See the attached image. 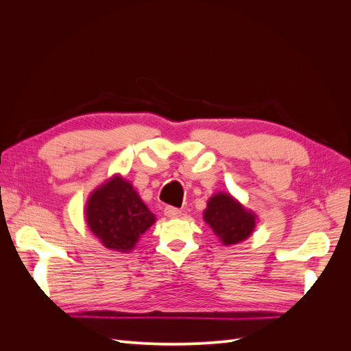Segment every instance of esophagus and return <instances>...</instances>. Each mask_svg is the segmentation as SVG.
Returning <instances> with one entry per match:
<instances>
[{
  "instance_id": "1",
  "label": "esophagus",
  "mask_w": 351,
  "mask_h": 351,
  "mask_svg": "<svg viewBox=\"0 0 351 351\" xmlns=\"http://www.w3.org/2000/svg\"><path fill=\"white\" fill-rule=\"evenodd\" d=\"M164 214H165L168 218H177V217H180V214H182V210L174 208V206H167V208L164 209Z\"/></svg>"
}]
</instances>
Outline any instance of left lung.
<instances>
[{
  "label": "left lung",
  "instance_id": "obj_1",
  "mask_svg": "<svg viewBox=\"0 0 351 351\" xmlns=\"http://www.w3.org/2000/svg\"><path fill=\"white\" fill-rule=\"evenodd\" d=\"M204 219L226 246L246 240L256 227V215L230 193L222 192L208 200Z\"/></svg>",
  "mask_w": 351,
  "mask_h": 351
}]
</instances>
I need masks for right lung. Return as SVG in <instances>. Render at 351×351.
Segmentation results:
<instances>
[{
    "label": "right lung",
    "mask_w": 351,
    "mask_h": 351,
    "mask_svg": "<svg viewBox=\"0 0 351 351\" xmlns=\"http://www.w3.org/2000/svg\"><path fill=\"white\" fill-rule=\"evenodd\" d=\"M84 218L88 228L105 247L129 253L141 236L155 222L134 187L120 176H114L90 193Z\"/></svg>",
    "instance_id": "right-lung-1"
}]
</instances>
